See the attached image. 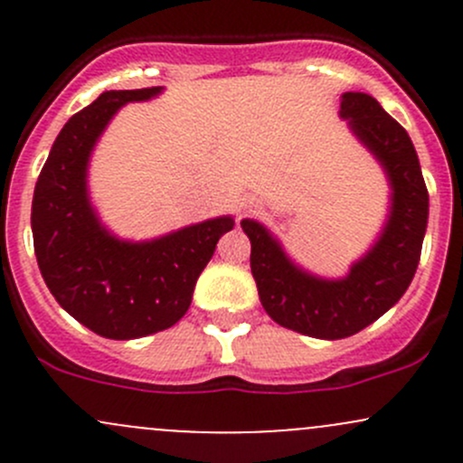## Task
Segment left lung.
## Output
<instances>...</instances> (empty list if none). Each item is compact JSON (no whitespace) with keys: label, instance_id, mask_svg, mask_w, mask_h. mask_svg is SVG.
<instances>
[{"label":"left lung","instance_id":"1","mask_svg":"<svg viewBox=\"0 0 463 463\" xmlns=\"http://www.w3.org/2000/svg\"><path fill=\"white\" fill-rule=\"evenodd\" d=\"M340 118L376 158L390 185L387 217L374 244L343 278L302 269L258 219H241L261 307L278 325L322 340L358 334L401 300L417 273L428 226V190L408 132L361 91H345Z\"/></svg>","mask_w":463,"mask_h":463}]
</instances>
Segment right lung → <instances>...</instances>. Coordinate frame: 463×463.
Instances as JSON below:
<instances>
[{
	"instance_id": "obj_1",
	"label": "right lung",
	"mask_w": 463,
	"mask_h": 463,
	"mask_svg": "<svg viewBox=\"0 0 463 463\" xmlns=\"http://www.w3.org/2000/svg\"><path fill=\"white\" fill-rule=\"evenodd\" d=\"M163 87L105 91L69 118L35 184L31 208L37 266L58 305L93 334L132 340L176 325L232 214L154 240L132 241L102 223L89 197V161L120 107L152 100Z\"/></svg>"
}]
</instances>
